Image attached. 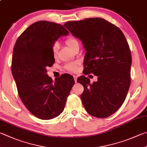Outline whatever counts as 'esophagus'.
<instances>
[{"label":"esophagus","mask_w":147,"mask_h":147,"mask_svg":"<svg viewBox=\"0 0 147 147\" xmlns=\"http://www.w3.org/2000/svg\"><path fill=\"white\" fill-rule=\"evenodd\" d=\"M77 78H78V77H77V76H74V81H75V82H76V83L77 82Z\"/></svg>","instance_id":"obj_1"}]
</instances>
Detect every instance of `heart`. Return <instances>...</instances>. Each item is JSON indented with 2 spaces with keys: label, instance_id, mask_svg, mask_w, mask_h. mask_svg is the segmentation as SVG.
<instances>
[{
  "label": "heart",
  "instance_id": "obj_1",
  "mask_svg": "<svg viewBox=\"0 0 147 147\" xmlns=\"http://www.w3.org/2000/svg\"><path fill=\"white\" fill-rule=\"evenodd\" d=\"M65 42L67 45L71 49H73L74 46H76V45L79 44L78 40L73 36L69 37L68 38H67ZM58 49H59V44H58V42H55V43L53 44L52 48V52L53 56H55V57L57 56L58 51ZM77 66H78V62L69 63L65 65V69L69 71H75L77 69Z\"/></svg>",
  "mask_w": 147,
  "mask_h": 147
}]
</instances>
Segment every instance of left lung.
Instances as JSON below:
<instances>
[{
  "label": "left lung",
  "instance_id": "left-lung-1",
  "mask_svg": "<svg viewBox=\"0 0 147 147\" xmlns=\"http://www.w3.org/2000/svg\"><path fill=\"white\" fill-rule=\"evenodd\" d=\"M63 26L80 40L86 51L84 74L98 76L92 84L85 76L77 80L84 87L80 96L83 105L90 115L107 118L123 103L130 85L132 57L125 36L101 18L69 21Z\"/></svg>",
  "mask_w": 147,
  "mask_h": 147
}]
</instances>
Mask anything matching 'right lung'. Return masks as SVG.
<instances>
[{
	"instance_id": "right-lung-1",
	"label": "right lung",
	"mask_w": 147,
	"mask_h": 147,
	"mask_svg": "<svg viewBox=\"0 0 147 147\" xmlns=\"http://www.w3.org/2000/svg\"><path fill=\"white\" fill-rule=\"evenodd\" d=\"M68 34L62 25L38 21L20 34L13 48L11 72L18 95L29 111L40 119L59 116L74 84L70 74H62L55 82L47 74L46 68L55 63L53 44Z\"/></svg>"
}]
</instances>
